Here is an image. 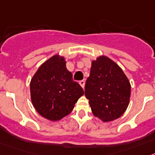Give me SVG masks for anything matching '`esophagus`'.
<instances>
[{
  "instance_id": "esophagus-1",
  "label": "esophagus",
  "mask_w": 155,
  "mask_h": 155,
  "mask_svg": "<svg viewBox=\"0 0 155 155\" xmlns=\"http://www.w3.org/2000/svg\"><path fill=\"white\" fill-rule=\"evenodd\" d=\"M85 81L84 80H81V81H79V84H80V85L81 87H82V88H84V87H85Z\"/></svg>"
}]
</instances>
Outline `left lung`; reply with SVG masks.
<instances>
[{"label": "left lung", "instance_id": "left-lung-1", "mask_svg": "<svg viewBox=\"0 0 155 155\" xmlns=\"http://www.w3.org/2000/svg\"><path fill=\"white\" fill-rule=\"evenodd\" d=\"M85 95L94 116L109 122L120 118L128 107L131 84L118 64L101 55L92 61Z\"/></svg>", "mask_w": 155, "mask_h": 155}]
</instances>
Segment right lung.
<instances>
[{"label": "right lung", "mask_w": 155, "mask_h": 155, "mask_svg": "<svg viewBox=\"0 0 155 155\" xmlns=\"http://www.w3.org/2000/svg\"><path fill=\"white\" fill-rule=\"evenodd\" d=\"M65 58L54 54L39 67L30 82L31 103L36 112L52 122L61 120L84 95L66 68Z\"/></svg>", "instance_id": "right-lung-1"}]
</instances>
